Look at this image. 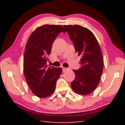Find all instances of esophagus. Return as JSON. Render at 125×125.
<instances>
[{"label":"esophagus","instance_id":"esophagus-1","mask_svg":"<svg viewBox=\"0 0 125 125\" xmlns=\"http://www.w3.org/2000/svg\"><path fill=\"white\" fill-rule=\"evenodd\" d=\"M67 70H68V68H65V67H62V71L63 72H64L66 71Z\"/></svg>","mask_w":125,"mask_h":125}]
</instances>
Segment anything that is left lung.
Returning <instances> with one entry per match:
<instances>
[{
  "label": "left lung",
  "instance_id": "obj_1",
  "mask_svg": "<svg viewBox=\"0 0 125 125\" xmlns=\"http://www.w3.org/2000/svg\"><path fill=\"white\" fill-rule=\"evenodd\" d=\"M75 51L81 57V67L75 71L71 88L80 95H88L98 86L103 72L102 52L95 36L89 30L78 25H64Z\"/></svg>",
  "mask_w": 125,
  "mask_h": 125
}]
</instances>
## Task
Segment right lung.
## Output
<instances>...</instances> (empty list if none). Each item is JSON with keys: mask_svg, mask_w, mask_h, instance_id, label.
Masks as SVG:
<instances>
[{"mask_svg": "<svg viewBox=\"0 0 125 125\" xmlns=\"http://www.w3.org/2000/svg\"><path fill=\"white\" fill-rule=\"evenodd\" d=\"M61 32H65L62 25H44L36 29L27 41L23 65L24 76L33 94L39 98L51 95L62 73L61 67H48L46 64L52 44Z\"/></svg>", "mask_w": 125, "mask_h": 125, "instance_id": "1", "label": "right lung"}]
</instances>
